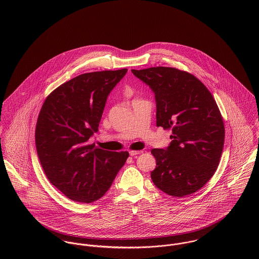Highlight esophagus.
Instances as JSON below:
<instances>
[{"instance_id": "esophagus-1", "label": "esophagus", "mask_w": 259, "mask_h": 259, "mask_svg": "<svg viewBox=\"0 0 259 259\" xmlns=\"http://www.w3.org/2000/svg\"><path fill=\"white\" fill-rule=\"evenodd\" d=\"M141 153H143V150H130L131 156H135V155H138Z\"/></svg>"}]
</instances>
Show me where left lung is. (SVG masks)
<instances>
[{
    "label": "left lung",
    "instance_id": "1",
    "mask_svg": "<svg viewBox=\"0 0 259 259\" xmlns=\"http://www.w3.org/2000/svg\"><path fill=\"white\" fill-rule=\"evenodd\" d=\"M155 95L156 125L170 130L167 149L153 148L151 180L168 195L184 197L207 184L224 145L222 113L210 92L193 74L176 68L132 70Z\"/></svg>",
    "mask_w": 259,
    "mask_h": 259
}]
</instances>
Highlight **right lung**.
Wrapping results in <instances>:
<instances>
[{
  "label": "right lung",
  "mask_w": 259,
  "mask_h": 259,
  "mask_svg": "<svg viewBox=\"0 0 259 259\" xmlns=\"http://www.w3.org/2000/svg\"><path fill=\"white\" fill-rule=\"evenodd\" d=\"M126 72L79 74L55 89L38 113L35 140L41 167L50 183L76 202L101 198L130 155L88 143L98 132L109 94Z\"/></svg>",
  "instance_id": "obj_1"
}]
</instances>
